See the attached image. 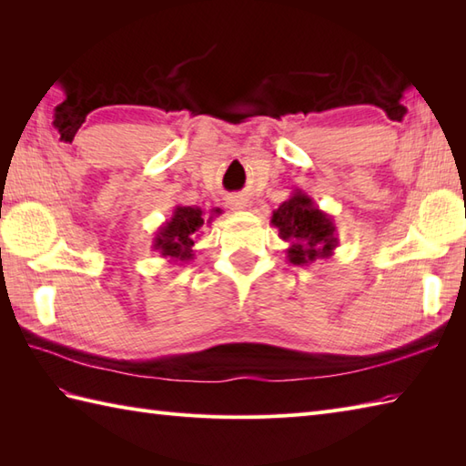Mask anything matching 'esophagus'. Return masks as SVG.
Masks as SVG:
<instances>
[{
	"label": "esophagus",
	"mask_w": 466,
	"mask_h": 466,
	"mask_svg": "<svg viewBox=\"0 0 466 466\" xmlns=\"http://www.w3.org/2000/svg\"><path fill=\"white\" fill-rule=\"evenodd\" d=\"M228 206H230L232 210H246L248 202H246V198H242V196H230L228 198Z\"/></svg>",
	"instance_id": "obj_1"
}]
</instances>
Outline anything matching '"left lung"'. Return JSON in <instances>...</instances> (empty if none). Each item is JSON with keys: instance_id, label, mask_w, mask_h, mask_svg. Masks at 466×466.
Returning a JSON list of instances; mask_svg holds the SVG:
<instances>
[{"instance_id": "1", "label": "left lung", "mask_w": 466, "mask_h": 466, "mask_svg": "<svg viewBox=\"0 0 466 466\" xmlns=\"http://www.w3.org/2000/svg\"><path fill=\"white\" fill-rule=\"evenodd\" d=\"M270 224L279 228L280 238L290 244L286 248V258L296 266L330 258L339 246L334 218L320 210L302 190H294L289 200L276 208Z\"/></svg>"}]
</instances>
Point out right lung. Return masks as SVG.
Wrapping results in <instances>:
<instances>
[{"label": "right lung", "mask_w": 466, "mask_h": 466, "mask_svg": "<svg viewBox=\"0 0 466 466\" xmlns=\"http://www.w3.org/2000/svg\"><path fill=\"white\" fill-rule=\"evenodd\" d=\"M220 208L204 212L198 206H176L170 220H166L154 234L152 250L167 262H190L194 258V242L200 238L202 230L210 226Z\"/></svg>", "instance_id": "right-lung-1"}]
</instances>
